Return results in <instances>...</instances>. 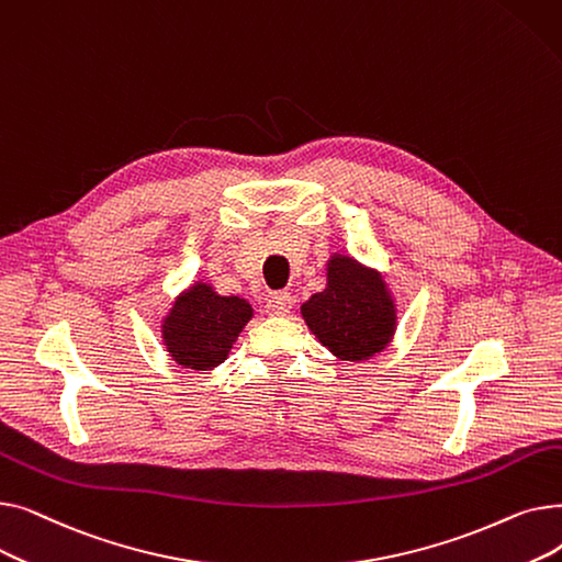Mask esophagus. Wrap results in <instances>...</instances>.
<instances>
[{
	"mask_svg": "<svg viewBox=\"0 0 562 562\" xmlns=\"http://www.w3.org/2000/svg\"><path fill=\"white\" fill-rule=\"evenodd\" d=\"M291 307H293V299L286 291H278L273 296H269V301H266V314L271 316H286Z\"/></svg>",
	"mask_w": 562,
	"mask_h": 562,
	"instance_id": "1",
	"label": "esophagus"
}]
</instances>
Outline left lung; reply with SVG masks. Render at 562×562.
I'll list each match as a JSON object with an SVG mask.
<instances>
[{
  "label": "left lung",
  "instance_id": "left-lung-1",
  "mask_svg": "<svg viewBox=\"0 0 562 562\" xmlns=\"http://www.w3.org/2000/svg\"><path fill=\"white\" fill-rule=\"evenodd\" d=\"M326 289L301 305L312 335L337 360L362 362L385 350L396 333V303L375 269L335 252Z\"/></svg>",
  "mask_w": 562,
  "mask_h": 562
}]
</instances>
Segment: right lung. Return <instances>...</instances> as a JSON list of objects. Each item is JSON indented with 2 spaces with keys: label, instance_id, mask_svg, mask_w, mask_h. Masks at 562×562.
Wrapping results in <instances>:
<instances>
[{
  "label": "right lung",
  "instance_id": "right-lung-1",
  "mask_svg": "<svg viewBox=\"0 0 562 562\" xmlns=\"http://www.w3.org/2000/svg\"><path fill=\"white\" fill-rule=\"evenodd\" d=\"M252 318V305L239 296H221L212 284L193 282L161 321L168 356L184 369L212 371L229 356L234 341Z\"/></svg>",
  "mask_w": 562,
  "mask_h": 562
}]
</instances>
